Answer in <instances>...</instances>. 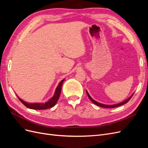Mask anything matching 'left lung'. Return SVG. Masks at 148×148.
<instances>
[{"label":"left lung","instance_id":"obj_1","mask_svg":"<svg viewBox=\"0 0 148 148\" xmlns=\"http://www.w3.org/2000/svg\"><path fill=\"white\" fill-rule=\"evenodd\" d=\"M86 93H87V95H88V97H89V99H90L94 104H95L96 105H97V106H99V107H104V108H114V107H119V106H122V105H123L124 104H126L127 102H128L130 100V99L132 97V96H133V95L130 97L128 99H126L125 100V101H123V102H121V103H119V104H114V105H105V104H101V103H99V102H96V101H95L94 99H92V98L91 97V96H89V95L88 94V92H87V91H86Z\"/></svg>","mask_w":148,"mask_h":148}]
</instances>
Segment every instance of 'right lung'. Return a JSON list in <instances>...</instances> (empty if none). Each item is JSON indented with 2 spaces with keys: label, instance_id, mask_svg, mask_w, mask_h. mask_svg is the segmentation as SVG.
Returning a JSON list of instances; mask_svg holds the SVG:
<instances>
[{
  "label": "right lung",
  "instance_id": "obj_1",
  "mask_svg": "<svg viewBox=\"0 0 148 148\" xmlns=\"http://www.w3.org/2000/svg\"><path fill=\"white\" fill-rule=\"evenodd\" d=\"M64 81V79L62 80L59 84V85H58V86L56 88L54 96H53L48 102L44 103V104H41V103H33V104H29V103H27L23 101V100H21L18 97L19 100L22 102V104H24L26 107H28L29 109L36 110H43L51 108V107H52L56 105V102H57L58 99H59L61 92L62 83H63Z\"/></svg>",
  "mask_w": 148,
  "mask_h": 148
}]
</instances>
